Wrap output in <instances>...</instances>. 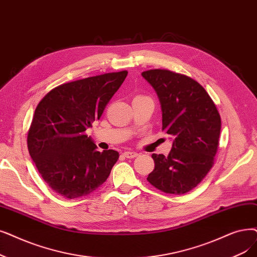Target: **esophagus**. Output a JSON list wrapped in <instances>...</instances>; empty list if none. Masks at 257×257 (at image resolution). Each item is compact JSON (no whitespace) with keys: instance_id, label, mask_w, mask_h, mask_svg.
Here are the masks:
<instances>
[{"instance_id":"obj_1","label":"esophagus","mask_w":257,"mask_h":257,"mask_svg":"<svg viewBox=\"0 0 257 257\" xmlns=\"http://www.w3.org/2000/svg\"><path fill=\"white\" fill-rule=\"evenodd\" d=\"M138 155H139V153L136 152V151H126V152H124V156L127 159H135V158H137Z\"/></svg>"}]
</instances>
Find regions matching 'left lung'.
<instances>
[{
  "instance_id": "1",
  "label": "left lung",
  "mask_w": 257,
  "mask_h": 257,
  "mask_svg": "<svg viewBox=\"0 0 257 257\" xmlns=\"http://www.w3.org/2000/svg\"><path fill=\"white\" fill-rule=\"evenodd\" d=\"M161 103L163 128L173 143L168 156L152 154L147 181L163 192L184 194L212 168L220 133V116L207 91L191 77L170 70L142 72Z\"/></svg>"
}]
</instances>
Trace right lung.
I'll return each mask as SVG.
<instances>
[{
    "label": "right lung",
    "mask_w": 257,
    "mask_h": 257,
    "mask_svg": "<svg viewBox=\"0 0 257 257\" xmlns=\"http://www.w3.org/2000/svg\"><path fill=\"white\" fill-rule=\"evenodd\" d=\"M127 74L105 73L66 83L39 103L28 131V150L55 193L70 199L85 196L108 178L118 152L97 151L85 132L101 117Z\"/></svg>",
    "instance_id": "1"
}]
</instances>
